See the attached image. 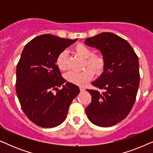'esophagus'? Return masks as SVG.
Listing matches in <instances>:
<instances>
[{"mask_svg": "<svg viewBox=\"0 0 153 153\" xmlns=\"http://www.w3.org/2000/svg\"><path fill=\"white\" fill-rule=\"evenodd\" d=\"M80 91H85V88L81 86V87H80Z\"/></svg>", "mask_w": 153, "mask_h": 153, "instance_id": "obj_1", "label": "esophagus"}]
</instances>
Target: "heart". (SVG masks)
Masks as SVG:
<instances>
[{
    "mask_svg": "<svg viewBox=\"0 0 153 153\" xmlns=\"http://www.w3.org/2000/svg\"><path fill=\"white\" fill-rule=\"evenodd\" d=\"M74 51L81 58L85 59V65L91 68L96 74H100L104 66V60L102 56L93 55V52L91 48L83 44H78L75 46ZM56 65L60 70H66L68 66L66 51H62L56 58ZM93 73L90 68H85L80 72L70 71L65 74V78L69 82L74 84L83 85L93 77Z\"/></svg>",
    "mask_w": 153,
    "mask_h": 153,
    "instance_id": "1",
    "label": "heart"
}]
</instances>
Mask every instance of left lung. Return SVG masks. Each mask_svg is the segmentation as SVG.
Returning <instances> with one entry per match:
<instances>
[{"instance_id": "left-lung-1", "label": "left lung", "mask_w": 153, "mask_h": 153, "mask_svg": "<svg viewBox=\"0 0 153 153\" xmlns=\"http://www.w3.org/2000/svg\"><path fill=\"white\" fill-rule=\"evenodd\" d=\"M104 60L103 72L92 85L104 90L86 89L92 101L85 108L89 120L102 127L115 125L127 117L135 102L139 86V62L125 39L112 33H102L85 39Z\"/></svg>"}]
</instances>
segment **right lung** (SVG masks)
Here are the masks:
<instances>
[{
    "label": "right lung",
    "mask_w": 153,
    "mask_h": 153,
    "mask_svg": "<svg viewBox=\"0 0 153 153\" xmlns=\"http://www.w3.org/2000/svg\"><path fill=\"white\" fill-rule=\"evenodd\" d=\"M76 40L42 35L23 50L16 66V91L24 114L39 127L51 128L61 124L80 92L77 85L62 78L56 65L58 54Z\"/></svg>",
    "instance_id": "right-lung-1"
}]
</instances>
